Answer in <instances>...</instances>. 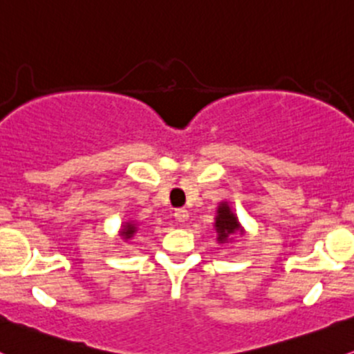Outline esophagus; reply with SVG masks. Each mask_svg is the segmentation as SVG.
I'll list each match as a JSON object with an SVG mask.
<instances>
[{"label":"esophagus","instance_id":"1","mask_svg":"<svg viewBox=\"0 0 354 354\" xmlns=\"http://www.w3.org/2000/svg\"><path fill=\"white\" fill-rule=\"evenodd\" d=\"M174 217H176V221H178V222H185L189 219V210L187 209H177L176 212H174Z\"/></svg>","mask_w":354,"mask_h":354}]
</instances>
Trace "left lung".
Wrapping results in <instances>:
<instances>
[{
  "label": "left lung",
  "mask_w": 354,
  "mask_h": 354,
  "mask_svg": "<svg viewBox=\"0 0 354 354\" xmlns=\"http://www.w3.org/2000/svg\"><path fill=\"white\" fill-rule=\"evenodd\" d=\"M216 229H217V234H219V237H217V241L219 242H225L232 237L234 232L241 230L237 217L234 216L232 210H230L227 204L219 205V210H217V217H216Z\"/></svg>",
  "instance_id": "1"
}]
</instances>
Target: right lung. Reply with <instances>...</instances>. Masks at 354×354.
<instances>
[{
    "label": "right lung",
    "instance_id": "obj_1",
    "mask_svg": "<svg viewBox=\"0 0 354 354\" xmlns=\"http://www.w3.org/2000/svg\"><path fill=\"white\" fill-rule=\"evenodd\" d=\"M135 232H137V227H135L133 224H127L125 227H124V239L125 241L132 239V236H133Z\"/></svg>",
    "mask_w": 354,
    "mask_h": 354
}]
</instances>
